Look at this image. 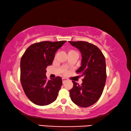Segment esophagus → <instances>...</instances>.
Returning <instances> with one entry per match:
<instances>
[{"label": "esophagus", "instance_id": "34e87169", "mask_svg": "<svg viewBox=\"0 0 131 131\" xmlns=\"http://www.w3.org/2000/svg\"><path fill=\"white\" fill-rule=\"evenodd\" d=\"M62 82H63V83H64V82H66V81H67L68 79H67V78H62Z\"/></svg>", "mask_w": 131, "mask_h": 131}]
</instances>
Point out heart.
<instances>
[{
  "label": "heart",
  "instance_id": "heart-1",
  "mask_svg": "<svg viewBox=\"0 0 131 131\" xmlns=\"http://www.w3.org/2000/svg\"><path fill=\"white\" fill-rule=\"evenodd\" d=\"M71 52H75V51H73V50H70V51H69V53H71Z\"/></svg>",
  "mask_w": 131,
  "mask_h": 131
}]
</instances>
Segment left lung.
I'll return each instance as SVG.
<instances>
[{
	"label": "left lung",
	"instance_id": "8db88e82",
	"mask_svg": "<svg viewBox=\"0 0 131 131\" xmlns=\"http://www.w3.org/2000/svg\"><path fill=\"white\" fill-rule=\"evenodd\" d=\"M81 53V66L77 73L83 77L82 85L72 81L70 90L71 101L79 107H88L96 103L103 92L106 81L105 57L97 46L84 41L69 42Z\"/></svg>",
	"mask_w": 131,
	"mask_h": 131
}]
</instances>
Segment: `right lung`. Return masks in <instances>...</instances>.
<instances>
[{
  "label": "right lung",
  "instance_id": "add662e5",
  "mask_svg": "<svg viewBox=\"0 0 131 131\" xmlns=\"http://www.w3.org/2000/svg\"><path fill=\"white\" fill-rule=\"evenodd\" d=\"M66 41H44L30 45L20 62L21 82L28 99L35 104L46 105L56 100L62 81L60 77L48 80L46 67L51 66L55 53Z\"/></svg>",
  "mask_w": 131,
  "mask_h": 131
}]
</instances>
